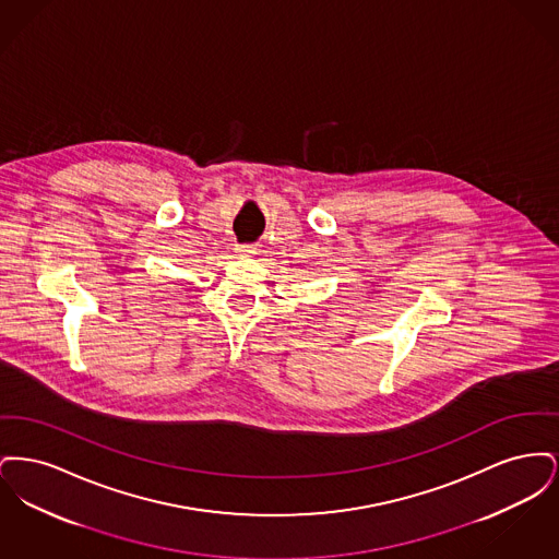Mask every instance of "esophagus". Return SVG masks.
<instances>
[{"label": "esophagus", "instance_id": "esophagus-1", "mask_svg": "<svg viewBox=\"0 0 559 559\" xmlns=\"http://www.w3.org/2000/svg\"><path fill=\"white\" fill-rule=\"evenodd\" d=\"M237 253L245 255V258H247V255H253V253H255V245H239V247H237Z\"/></svg>", "mask_w": 559, "mask_h": 559}]
</instances>
